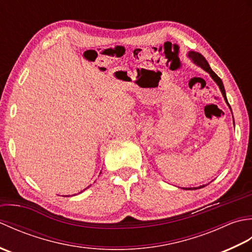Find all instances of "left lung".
Here are the masks:
<instances>
[{
    "instance_id": "1",
    "label": "left lung",
    "mask_w": 252,
    "mask_h": 252,
    "mask_svg": "<svg viewBox=\"0 0 252 252\" xmlns=\"http://www.w3.org/2000/svg\"><path fill=\"white\" fill-rule=\"evenodd\" d=\"M187 56H189V58H190L191 62L194 63L195 65H197L198 67H200V68L203 69V70H205L206 72H208L209 74H210V77L213 79V81H215V82L218 84V87H219V89H220L221 93H222L223 97H224V100L226 101L227 106L229 107V109H231V111H232L231 106H229L228 101H227V98H226L225 89H224V85H223L222 80H221L220 78H219L218 74L210 68V66H209L208 62L206 61V58L203 57V56L200 54V53L194 52V51H189V53H187ZM233 121H234V118H233ZM205 186H206V185H201V186H199V187H192V189H191V187H189V189H187V187H183V189H186V190H194V189H202V187H205Z\"/></svg>"
}]
</instances>
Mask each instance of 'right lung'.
<instances>
[{"mask_svg": "<svg viewBox=\"0 0 252 252\" xmlns=\"http://www.w3.org/2000/svg\"><path fill=\"white\" fill-rule=\"evenodd\" d=\"M83 191V190H82ZM82 191H80V192H82Z\"/></svg>", "mask_w": 252, "mask_h": 252, "instance_id": "obj_1", "label": "right lung"}]
</instances>
